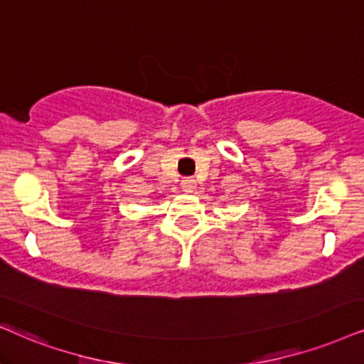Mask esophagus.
<instances>
[{
    "instance_id": "obj_1",
    "label": "esophagus",
    "mask_w": 364,
    "mask_h": 364,
    "mask_svg": "<svg viewBox=\"0 0 364 364\" xmlns=\"http://www.w3.org/2000/svg\"><path fill=\"white\" fill-rule=\"evenodd\" d=\"M181 186H183V191L193 193V190H195V188H196V181L193 178H185L181 181Z\"/></svg>"
}]
</instances>
